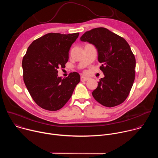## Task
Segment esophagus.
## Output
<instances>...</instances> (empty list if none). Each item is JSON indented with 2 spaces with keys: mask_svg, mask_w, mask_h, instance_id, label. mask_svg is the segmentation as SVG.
Listing matches in <instances>:
<instances>
[{
  "mask_svg": "<svg viewBox=\"0 0 158 158\" xmlns=\"http://www.w3.org/2000/svg\"><path fill=\"white\" fill-rule=\"evenodd\" d=\"M87 80H89V77H85V76H81V81H87Z\"/></svg>",
  "mask_w": 158,
  "mask_h": 158,
  "instance_id": "obj_1",
  "label": "esophagus"
}]
</instances>
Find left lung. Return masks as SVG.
<instances>
[{
    "label": "left lung",
    "instance_id": "1",
    "mask_svg": "<svg viewBox=\"0 0 158 158\" xmlns=\"http://www.w3.org/2000/svg\"><path fill=\"white\" fill-rule=\"evenodd\" d=\"M93 44L98 50L100 69L104 77L92 94L101 104L114 107L127 98L135 79L136 59L127 41L104 27L85 32L80 38Z\"/></svg>",
    "mask_w": 158,
    "mask_h": 158
}]
</instances>
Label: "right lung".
I'll return each mask as SVG.
<instances>
[{
    "instance_id": "1",
    "label": "right lung",
    "mask_w": 158,
    "mask_h": 158,
    "mask_svg": "<svg viewBox=\"0 0 158 158\" xmlns=\"http://www.w3.org/2000/svg\"><path fill=\"white\" fill-rule=\"evenodd\" d=\"M79 33H49L35 40L22 59L23 78L35 102L51 111L61 109L69 100L80 75L73 72L65 78L58 76L57 69L64 68L69 51Z\"/></svg>"
}]
</instances>
